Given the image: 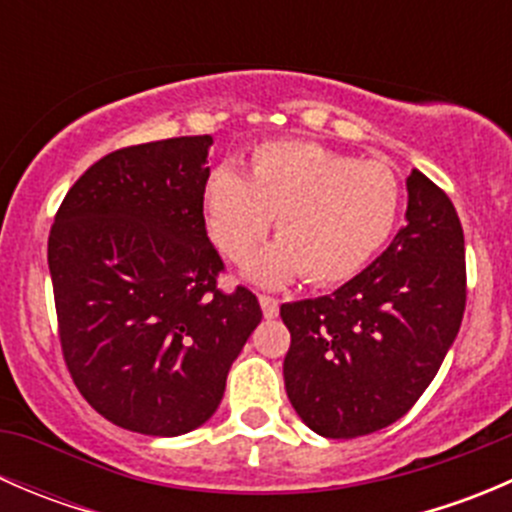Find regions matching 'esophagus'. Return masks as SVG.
Returning a JSON list of instances; mask_svg holds the SVG:
<instances>
[{"label":"esophagus","instance_id":"1","mask_svg":"<svg viewBox=\"0 0 512 512\" xmlns=\"http://www.w3.org/2000/svg\"><path fill=\"white\" fill-rule=\"evenodd\" d=\"M260 307L265 319H275L280 314V304H277L275 297H267V294H260Z\"/></svg>","mask_w":512,"mask_h":512}]
</instances>
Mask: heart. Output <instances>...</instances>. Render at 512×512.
Segmentation results:
<instances>
[{
  "label": "heart",
  "mask_w": 512,
  "mask_h": 512,
  "mask_svg": "<svg viewBox=\"0 0 512 512\" xmlns=\"http://www.w3.org/2000/svg\"><path fill=\"white\" fill-rule=\"evenodd\" d=\"M205 225L227 260L242 262L275 223L280 240L247 265L257 285L282 287L304 272L334 285L364 270L386 245L401 185L379 160H356L312 141H270L252 151L250 175L220 165L203 195Z\"/></svg>",
  "instance_id": "1"
}]
</instances>
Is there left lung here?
Segmentation results:
<instances>
[{
	"label": "left lung",
	"instance_id": "left-lung-1",
	"mask_svg": "<svg viewBox=\"0 0 512 512\" xmlns=\"http://www.w3.org/2000/svg\"><path fill=\"white\" fill-rule=\"evenodd\" d=\"M406 225L337 292L287 302L285 389L324 438L399 421L441 369L466 309V245L456 208L421 170L406 178Z\"/></svg>",
	"mask_w": 512,
	"mask_h": 512
}]
</instances>
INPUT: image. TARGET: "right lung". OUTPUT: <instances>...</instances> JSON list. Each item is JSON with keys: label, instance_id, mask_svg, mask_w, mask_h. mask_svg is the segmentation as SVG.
I'll return each instance as SVG.
<instances>
[{"label": "right lung", "instance_id": "add662e5", "mask_svg": "<svg viewBox=\"0 0 512 512\" xmlns=\"http://www.w3.org/2000/svg\"><path fill=\"white\" fill-rule=\"evenodd\" d=\"M213 136L121 148L66 193L49 235L59 339L101 416L146 436H183L218 411L227 371L262 309L223 294L203 218Z\"/></svg>", "mask_w": 512, "mask_h": 512}]
</instances>
